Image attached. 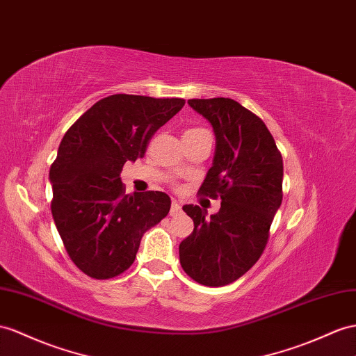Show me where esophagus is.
Instances as JSON below:
<instances>
[{
	"instance_id": "34e87169",
	"label": "esophagus",
	"mask_w": 356,
	"mask_h": 356,
	"mask_svg": "<svg viewBox=\"0 0 356 356\" xmlns=\"http://www.w3.org/2000/svg\"><path fill=\"white\" fill-rule=\"evenodd\" d=\"M180 212H181L180 204H179L177 202H172V203H171V209H170V215H171V216H177Z\"/></svg>"
}]
</instances>
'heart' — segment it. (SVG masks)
Instances as JSON below:
<instances>
[{
    "instance_id": "1",
    "label": "heart",
    "mask_w": 356,
    "mask_h": 356,
    "mask_svg": "<svg viewBox=\"0 0 356 356\" xmlns=\"http://www.w3.org/2000/svg\"><path fill=\"white\" fill-rule=\"evenodd\" d=\"M200 131H204V129H198V127H191V129H188L185 134H195V132H200Z\"/></svg>"
}]
</instances>
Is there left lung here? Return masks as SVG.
<instances>
[{"instance_id":"left-lung-1","label":"left lung","mask_w":356,"mask_h":356,"mask_svg":"<svg viewBox=\"0 0 356 356\" xmlns=\"http://www.w3.org/2000/svg\"><path fill=\"white\" fill-rule=\"evenodd\" d=\"M188 104L216 136L213 165L198 194L220 197L221 209L207 218L200 206H184L194 232L179 245L180 265L200 284L221 287L250 270L266 248L282 200V156L261 118L236 100Z\"/></svg>"}]
</instances>
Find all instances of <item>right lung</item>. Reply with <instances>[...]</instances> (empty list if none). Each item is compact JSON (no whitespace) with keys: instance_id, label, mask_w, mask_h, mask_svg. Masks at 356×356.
Wrapping results in <instances>:
<instances>
[{"instance_id":"1","label":"right lung","mask_w":356,"mask_h":356,"mask_svg":"<svg viewBox=\"0 0 356 356\" xmlns=\"http://www.w3.org/2000/svg\"><path fill=\"white\" fill-rule=\"evenodd\" d=\"M185 99L113 95L72 124L49 170L54 222L70 260L96 280L134 263L143 234L170 212L165 193L126 194L120 172L144 158L149 141Z\"/></svg>"}]
</instances>
